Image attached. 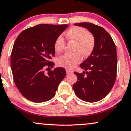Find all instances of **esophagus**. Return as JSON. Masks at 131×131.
<instances>
[{
  "label": "esophagus",
  "instance_id": "1",
  "mask_svg": "<svg viewBox=\"0 0 131 131\" xmlns=\"http://www.w3.org/2000/svg\"><path fill=\"white\" fill-rule=\"evenodd\" d=\"M66 73H67V75H70L71 74V73H73V72L71 71V70H67V69H66Z\"/></svg>",
  "mask_w": 131,
  "mask_h": 131
}]
</instances>
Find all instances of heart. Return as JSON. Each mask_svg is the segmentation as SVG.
<instances>
[{"label": "heart", "instance_id": "1", "mask_svg": "<svg viewBox=\"0 0 131 131\" xmlns=\"http://www.w3.org/2000/svg\"><path fill=\"white\" fill-rule=\"evenodd\" d=\"M66 37L69 41L75 43L73 54H66L57 59V65L66 69L71 70L82 61V56L86 58L92 53L95 47V39L91 34L81 27H71L66 32ZM66 41L61 35L56 38L54 49L56 53H61L64 50Z\"/></svg>", "mask_w": 131, "mask_h": 131}]
</instances>
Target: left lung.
Instances as JSON below:
<instances>
[{
  "label": "left lung",
  "mask_w": 131,
  "mask_h": 131,
  "mask_svg": "<svg viewBox=\"0 0 131 131\" xmlns=\"http://www.w3.org/2000/svg\"><path fill=\"white\" fill-rule=\"evenodd\" d=\"M74 25L87 29L93 35L95 47L90 56L80 66L88 71L74 72L77 81L73 85V90L82 101L97 102L108 94L115 84L117 67L116 46L110 34L102 27L90 23Z\"/></svg>",
  "instance_id": "left-lung-1"
}]
</instances>
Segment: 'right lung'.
<instances>
[{"label": "right lung", "mask_w": 131, "mask_h": 131, "mask_svg": "<svg viewBox=\"0 0 131 131\" xmlns=\"http://www.w3.org/2000/svg\"><path fill=\"white\" fill-rule=\"evenodd\" d=\"M67 27V24H38L23 30L15 40L11 68L17 88L29 101L43 102L52 99L66 77L62 67L47 73L44 70L53 68L54 64L50 59L55 54L54 41Z\"/></svg>", "instance_id": "add662e5"}]
</instances>
